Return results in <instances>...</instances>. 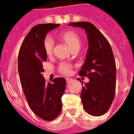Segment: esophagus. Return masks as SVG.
Listing matches in <instances>:
<instances>
[{
    "label": "esophagus",
    "mask_w": 134,
    "mask_h": 134,
    "mask_svg": "<svg viewBox=\"0 0 134 134\" xmlns=\"http://www.w3.org/2000/svg\"><path fill=\"white\" fill-rule=\"evenodd\" d=\"M66 81H67V83H69V82H71L72 81V79L70 78H66Z\"/></svg>",
    "instance_id": "esophagus-1"
}]
</instances>
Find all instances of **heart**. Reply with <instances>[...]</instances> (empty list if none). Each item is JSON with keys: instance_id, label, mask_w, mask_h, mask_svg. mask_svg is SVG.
<instances>
[{"instance_id": "heart-1", "label": "heart", "mask_w": 134, "mask_h": 134, "mask_svg": "<svg viewBox=\"0 0 134 134\" xmlns=\"http://www.w3.org/2000/svg\"><path fill=\"white\" fill-rule=\"evenodd\" d=\"M60 37L63 41H65L68 44V46L72 50L75 49H79L81 45V41L78 34L74 31H66L60 34ZM54 40L51 37L47 36L43 41V48L45 54L47 56H51L54 51ZM71 70H72V65L67 62H61L58 66V71L63 75L67 76L71 74Z\"/></svg>"}]
</instances>
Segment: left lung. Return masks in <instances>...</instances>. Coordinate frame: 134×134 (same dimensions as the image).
<instances>
[{
	"instance_id": "obj_1",
	"label": "left lung",
	"mask_w": 134,
	"mask_h": 134,
	"mask_svg": "<svg viewBox=\"0 0 134 134\" xmlns=\"http://www.w3.org/2000/svg\"><path fill=\"white\" fill-rule=\"evenodd\" d=\"M87 33L89 49L85 63L78 74L87 76L90 82L82 85L80 98L85 110L100 116L109 110L116 92V67L112 49L103 34L90 22L70 23Z\"/></svg>"
}]
</instances>
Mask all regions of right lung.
I'll use <instances>...</instances> for the list:
<instances>
[{
    "mask_svg": "<svg viewBox=\"0 0 134 134\" xmlns=\"http://www.w3.org/2000/svg\"><path fill=\"white\" fill-rule=\"evenodd\" d=\"M60 24H39L31 28L20 46L18 68L20 83L28 105L39 118L54 120L62 110L61 97L66 85L65 78H54L46 82L42 63L47 60L43 41L47 32Z\"/></svg>",
    "mask_w": 134,
    "mask_h": 134,
    "instance_id": "obj_1",
    "label": "right lung"
}]
</instances>
